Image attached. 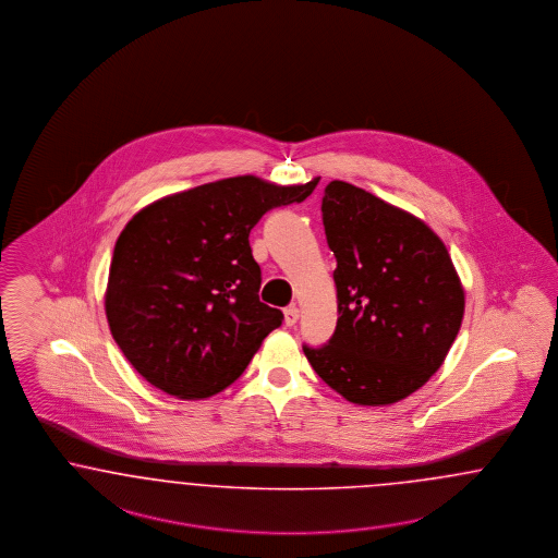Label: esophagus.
<instances>
[{
    "mask_svg": "<svg viewBox=\"0 0 558 558\" xmlns=\"http://www.w3.org/2000/svg\"><path fill=\"white\" fill-rule=\"evenodd\" d=\"M284 322H287V326H294L299 322V310L294 305L284 310Z\"/></svg>",
    "mask_w": 558,
    "mask_h": 558,
    "instance_id": "obj_1",
    "label": "esophagus"
}]
</instances>
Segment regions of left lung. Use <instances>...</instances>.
<instances>
[{"label":"left lung","mask_w":558,"mask_h":558,"mask_svg":"<svg viewBox=\"0 0 558 558\" xmlns=\"http://www.w3.org/2000/svg\"><path fill=\"white\" fill-rule=\"evenodd\" d=\"M322 220L335 251L338 322L315 374L349 402L384 407L432 378L459 335L465 289L442 239L417 216L332 180Z\"/></svg>","instance_id":"obj_1"}]
</instances>
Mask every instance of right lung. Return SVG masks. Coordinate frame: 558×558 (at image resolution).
I'll list each match as a JSON object with an SVG mask.
<instances>
[{"label":"right lung","instance_id":"1","mask_svg":"<svg viewBox=\"0 0 558 558\" xmlns=\"http://www.w3.org/2000/svg\"><path fill=\"white\" fill-rule=\"evenodd\" d=\"M315 184L216 180L154 201L124 226L106 315L120 351L151 386L201 401L241 378L282 324V312L259 301L248 232L271 207L307 199Z\"/></svg>","mask_w":558,"mask_h":558}]
</instances>
